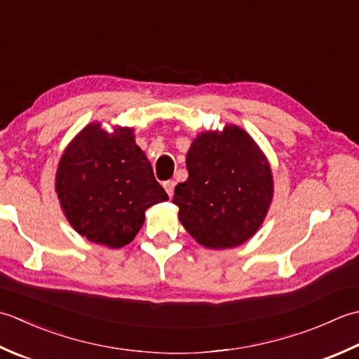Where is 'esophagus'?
Returning a JSON list of instances; mask_svg holds the SVG:
<instances>
[{
	"label": "esophagus",
	"instance_id": "1",
	"mask_svg": "<svg viewBox=\"0 0 359 359\" xmlns=\"http://www.w3.org/2000/svg\"><path fill=\"white\" fill-rule=\"evenodd\" d=\"M164 189H165V192L169 194V196L172 198V196H173V190H175V181H173V180L165 181V182H164Z\"/></svg>",
	"mask_w": 359,
	"mask_h": 359
}]
</instances>
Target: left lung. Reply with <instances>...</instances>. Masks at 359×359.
<instances>
[{
    "label": "left lung",
    "instance_id": "8db88e82",
    "mask_svg": "<svg viewBox=\"0 0 359 359\" xmlns=\"http://www.w3.org/2000/svg\"><path fill=\"white\" fill-rule=\"evenodd\" d=\"M189 178L175 187L180 222L200 245L233 248L250 240L273 200V175L254 139L236 126L196 136L186 158Z\"/></svg>",
    "mask_w": 359,
    "mask_h": 359
}]
</instances>
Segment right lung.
<instances>
[{"mask_svg":"<svg viewBox=\"0 0 359 359\" xmlns=\"http://www.w3.org/2000/svg\"><path fill=\"white\" fill-rule=\"evenodd\" d=\"M55 190L72 228L109 248L128 245L142 228L145 209L169 200L133 128L108 133L99 122L86 126L65 150Z\"/></svg>","mask_w":359,"mask_h":359,"instance_id":"add662e5","label":"right lung"}]
</instances>
